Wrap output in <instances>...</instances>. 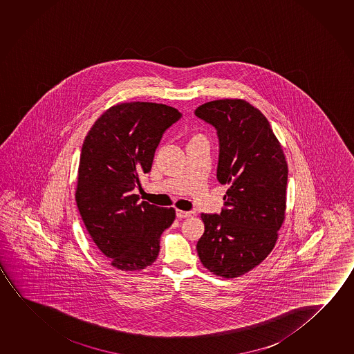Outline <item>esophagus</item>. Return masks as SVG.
<instances>
[{"mask_svg": "<svg viewBox=\"0 0 354 354\" xmlns=\"http://www.w3.org/2000/svg\"><path fill=\"white\" fill-rule=\"evenodd\" d=\"M192 216H195L194 212H187V211H180L176 209V217L178 218H190Z\"/></svg>", "mask_w": 354, "mask_h": 354, "instance_id": "34e87169", "label": "esophagus"}]
</instances>
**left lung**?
<instances>
[{
	"label": "left lung",
	"instance_id": "1",
	"mask_svg": "<svg viewBox=\"0 0 354 354\" xmlns=\"http://www.w3.org/2000/svg\"><path fill=\"white\" fill-rule=\"evenodd\" d=\"M197 118L217 130V179L228 185L221 214L202 213L197 254L208 271L239 277L272 251L286 217L288 167L268 120L243 99L202 104Z\"/></svg>",
	"mask_w": 354,
	"mask_h": 354
}]
</instances>
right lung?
I'll return each instance as SVG.
<instances>
[{"label":"right lung","mask_w":354,"mask_h":354,"mask_svg":"<svg viewBox=\"0 0 354 354\" xmlns=\"http://www.w3.org/2000/svg\"><path fill=\"white\" fill-rule=\"evenodd\" d=\"M181 118L164 104H116L99 118L82 146L76 202L94 244L111 266L140 271L159 254L160 235L175 219L173 207L140 201L133 194L165 130Z\"/></svg>","instance_id":"right-lung-1"}]
</instances>
